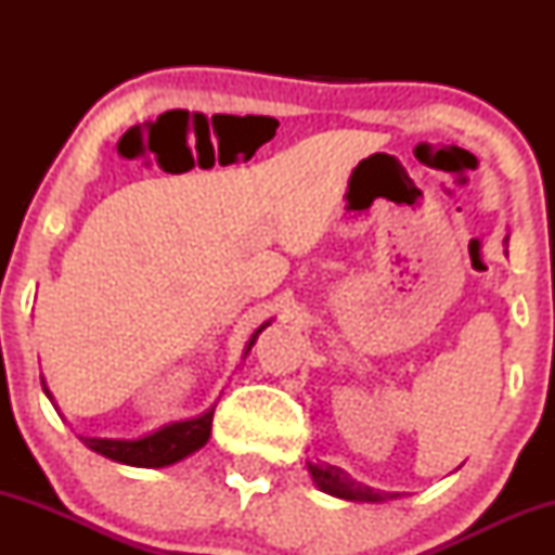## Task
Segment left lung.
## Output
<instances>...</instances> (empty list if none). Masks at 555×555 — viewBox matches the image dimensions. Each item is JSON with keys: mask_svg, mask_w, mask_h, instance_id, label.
<instances>
[{"mask_svg": "<svg viewBox=\"0 0 555 555\" xmlns=\"http://www.w3.org/2000/svg\"><path fill=\"white\" fill-rule=\"evenodd\" d=\"M310 475L318 482V488L326 490L331 495H339V499L347 501H388L399 493H380V490H373L362 482H354L344 469L331 467V464H308Z\"/></svg>", "mask_w": 555, "mask_h": 555, "instance_id": "left-lung-1", "label": "left lung"}]
</instances>
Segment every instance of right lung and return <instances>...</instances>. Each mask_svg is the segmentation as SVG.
Masks as SVG:
<instances>
[{
    "instance_id": "1",
    "label": "right lung",
    "mask_w": 555,
    "mask_h": 555,
    "mask_svg": "<svg viewBox=\"0 0 555 555\" xmlns=\"http://www.w3.org/2000/svg\"><path fill=\"white\" fill-rule=\"evenodd\" d=\"M269 323H263L256 334H253L247 349L253 347L258 339V334L263 331ZM43 384V378H41ZM47 397L52 399L49 388H43ZM211 423H214V410H208L206 415L193 417V420H182V423H171L164 425L162 430L151 433V436L138 438V441H112V438H80L88 449H93L95 454L109 456L114 462L130 464V467H167V464H175L190 456L193 451L206 446L208 436H211Z\"/></svg>"
}]
</instances>
